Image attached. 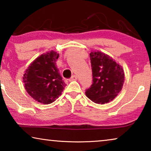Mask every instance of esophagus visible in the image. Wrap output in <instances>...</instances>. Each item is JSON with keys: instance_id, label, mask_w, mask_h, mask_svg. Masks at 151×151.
<instances>
[{"instance_id": "1", "label": "esophagus", "mask_w": 151, "mask_h": 151, "mask_svg": "<svg viewBox=\"0 0 151 151\" xmlns=\"http://www.w3.org/2000/svg\"><path fill=\"white\" fill-rule=\"evenodd\" d=\"M78 80V77L76 75H73L69 79L70 81H74V80Z\"/></svg>"}]
</instances>
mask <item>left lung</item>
<instances>
[{
  "label": "left lung",
  "mask_w": 151,
  "mask_h": 151,
  "mask_svg": "<svg viewBox=\"0 0 151 151\" xmlns=\"http://www.w3.org/2000/svg\"><path fill=\"white\" fill-rule=\"evenodd\" d=\"M93 83L86 90V96L97 104L112 101L122 88L124 73L112 58L100 51L90 53Z\"/></svg>",
  "instance_id": "8db88e82"
}]
</instances>
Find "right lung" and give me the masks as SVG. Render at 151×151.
<instances>
[{"mask_svg":"<svg viewBox=\"0 0 151 151\" xmlns=\"http://www.w3.org/2000/svg\"><path fill=\"white\" fill-rule=\"evenodd\" d=\"M58 57V53L53 51L41 55L31 64L24 74L27 92L38 102L51 104L60 96L65 87L55 67Z\"/></svg>","mask_w":151,"mask_h":151,"instance_id":"1","label":"right lung"}]
</instances>
